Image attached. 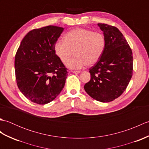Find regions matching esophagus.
I'll list each match as a JSON object with an SVG mask.
<instances>
[{
  "label": "esophagus",
  "instance_id": "obj_1",
  "mask_svg": "<svg viewBox=\"0 0 149 149\" xmlns=\"http://www.w3.org/2000/svg\"><path fill=\"white\" fill-rule=\"evenodd\" d=\"M72 72L74 73V74H79L81 71H72Z\"/></svg>",
  "mask_w": 149,
  "mask_h": 149
}]
</instances>
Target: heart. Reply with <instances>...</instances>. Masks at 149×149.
<instances>
[{
  "instance_id": "1",
  "label": "heart",
  "mask_w": 149,
  "mask_h": 149,
  "mask_svg": "<svg viewBox=\"0 0 149 149\" xmlns=\"http://www.w3.org/2000/svg\"><path fill=\"white\" fill-rule=\"evenodd\" d=\"M106 39L99 31L76 28L68 31L64 40H58L54 44V50L63 64L68 63L70 68L79 69L86 65L91 66L99 61L105 50Z\"/></svg>"
}]
</instances>
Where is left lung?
Instances as JSON below:
<instances>
[{
    "label": "left lung",
    "mask_w": 149,
    "mask_h": 149,
    "mask_svg": "<svg viewBox=\"0 0 149 149\" xmlns=\"http://www.w3.org/2000/svg\"><path fill=\"white\" fill-rule=\"evenodd\" d=\"M106 39L102 56L89 69L91 79L84 88L97 101L108 102L123 93L133 71V57L130 46L118 28L98 24Z\"/></svg>",
    "instance_id": "left-lung-1"
}]
</instances>
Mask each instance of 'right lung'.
<instances>
[{"instance_id": "add662e5", "label": "right lung", "mask_w": 149, "mask_h": 149, "mask_svg": "<svg viewBox=\"0 0 149 149\" xmlns=\"http://www.w3.org/2000/svg\"><path fill=\"white\" fill-rule=\"evenodd\" d=\"M64 28L48 26L29 31L16 53L17 84L31 102L45 104L54 100L64 88L68 69L54 50Z\"/></svg>"}]
</instances>
